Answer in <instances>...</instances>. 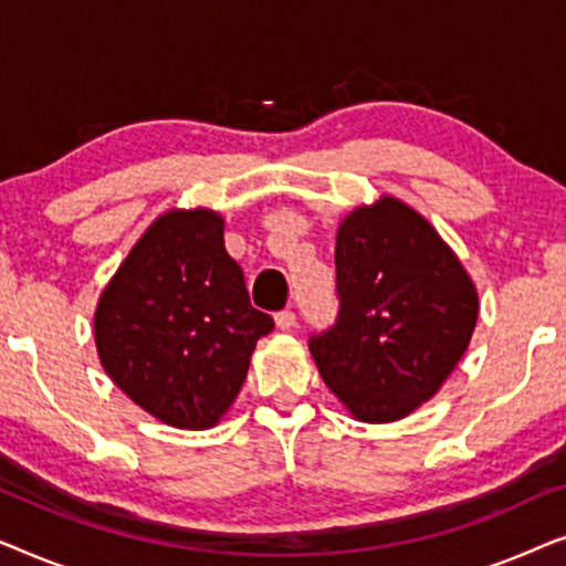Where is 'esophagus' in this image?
I'll list each match as a JSON object with an SVG mask.
<instances>
[{"instance_id":"1","label":"esophagus","mask_w":566,"mask_h":566,"mask_svg":"<svg viewBox=\"0 0 566 566\" xmlns=\"http://www.w3.org/2000/svg\"><path fill=\"white\" fill-rule=\"evenodd\" d=\"M275 324L277 329H293L296 327V312H291V308H281V312H275Z\"/></svg>"}]
</instances>
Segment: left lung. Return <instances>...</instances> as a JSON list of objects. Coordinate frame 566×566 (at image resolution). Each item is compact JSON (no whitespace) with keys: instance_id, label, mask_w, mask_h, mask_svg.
Listing matches in <instances>:
<instances>
[{"instance_id":"left-lung-1","label":"left lung","mask_w":566,"mask_h":566,"mask_svg":"<svg viewBox=\"0 0 566 566\" xmlns=\"http://www.w3.org/2000/svg\"><path fill=\"white\" fill-rule=\"evenodd\" d=\"M335 268V324L314 332L308 350L358 420H399L440 389L469 347L474 283L438 231L394 198L347 216Z\"/></svg>"}]
</instances>
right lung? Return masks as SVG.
<instances>
[{
	"label": "right lung",
	"mask_w": 566,
	"mask_h": 566,
	"mask_svg": "<svg viewBox=\"0 0 566 566\" xmlns=\"http://www.w3.org/2000/svg\"><path fill=\"white\" fill-rule=\"evenodd\" d=\"M275 327L252 306L211 211H172L138 239L103 291L95 339L107 376L175 428L216 424Z\"/></svg>",
	"instance_id": "right-lung-1"
}]
</instances>
